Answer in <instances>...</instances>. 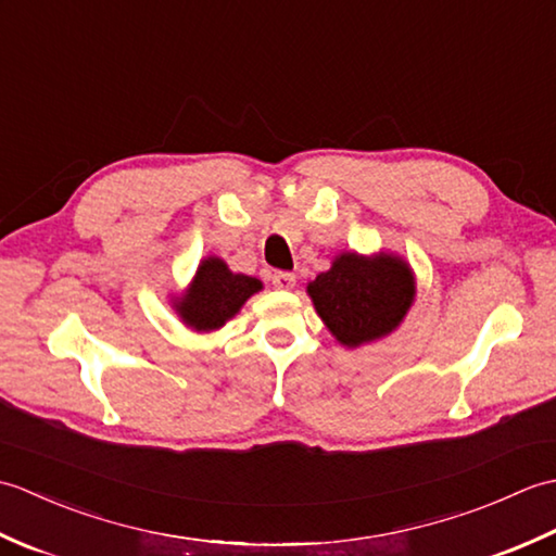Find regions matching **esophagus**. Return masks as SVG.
Segmentation results:
<instances>
[{"label":"esophagus","instance_id":"esophagus-1","mask_svg":"<svg viewBox=\"0 0 556 556\" xmlns=\"http://www.w3.org/2000/svg\"><path fill=\"white\" fill-rule=\"evenodd\" d=\"M271 287L289 291L296 287V275H293V271H275V275H271Z\"/></svg>","mask_w":556,"mask_h":556}]
</instances>
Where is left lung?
<instances>
[{
	"mask_svg": "<svg viewBox=\"0 0 556 556\" xmlns=\"http://www.w3.org/2000/svg\"><path fill=\"white\" fill-rule=\"evenodd\" d=\"M308 293L329 332L341 344L361 346L389 334L404 320L416 289L404 260L344 253L332 269L311 281Z\"/></svg>",
	"mask_w": 556,
	"mask_h": 556,
	"instance_id": "8db88e82",
	"label": "left lung"
}]
</instances>
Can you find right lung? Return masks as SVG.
Returning <instances> with one entry per match:
<instances>
[{"mask_svg": "<svg viewBox=\"0 0 556 556\" xmlns=\"http://www.w3.org/2000/svg\"><path fill=\"white\" fill-rule=\"evenodd\" d=\"M263 285L255 277L233 275L219 257L200 263L193 287L179 303L184 320L195 329H217L239 313L245 299H251Z\"/></svg>", "mask_w": 556, "mask_h": 556, "instance_id": "add662e5", "label": "right lung"}]
</instances>
